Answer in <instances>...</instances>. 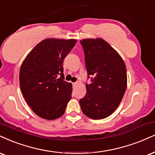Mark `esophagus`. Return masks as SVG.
<instances>
[{
  "label": "esophagus",
  "instance_id": "1",
  "mask_svg": "<svg viewBox=\"0 0 155 155\" xmlns=\"http://www.w3.org/2000/svg\"><path fill=\"white\" fill-rule=\"evenodd\" d=\"M72 84H73V87H75L77 85V83H76V82H74V83H73Z\"/></svg>",
  "mask_w": 155,
  "mask_h": 155
}]
</instances>
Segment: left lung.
<instances>
[{
  "mask_svg": "<svg viewBox=\"0 0 155 155\" xmlns=\"http://www.w3.org/2000/svg\"><path fill=\"white\" fill-rule=\"evenodd\" d=\"M85 55L88 78L87 93L79 100L83 113L92 119H103L114 112L122 100L127 74L124 60L106 41L101 38L80 41Z\"/></svg>",
  "mask_w": 155,
  "mask_h": 155,
  "instance_id": "left-lung-1",
  "label": "left lung"
}]
</instances>
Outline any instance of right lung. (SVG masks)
Listing matches in <instances>:
<instances>
[{
    "instance_id": "right-lung-1",
    "label": "right lung",
    "mask_w": 155,
    "mask_h": 155,
    "mask_svg": "<svg viewBox=\"0 0 155 155\" xmlns=\"http://www.w3.org/2000/svg\"><path fill=\"white\" fill-rule=\"evenodd\" d=\"M76 42L74 39H45L22 63L21 91L29 107L41 118L54 120L64 114L71 98L72 84L64 81L62 64Z\"/></svg>"
}]
</instances>
